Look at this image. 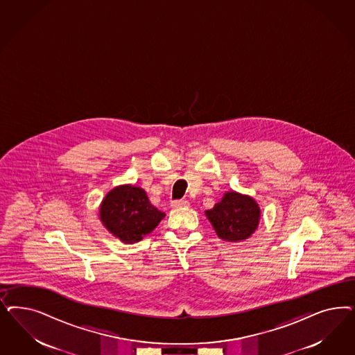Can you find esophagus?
Returning <instances> with one entry per match:
<instances>
[{
	"label": "esophagus",
	"mask_w": 355,
	"mask_h": 355,
	"mask_svg": "<svg viewBox=\"0 0 355 355\" xmlns=\"http://www.w3.org/2000/svg\"><path fill=\"white\" fill-rule=\"evenodd\" d=\"M173 209H180V207H188L189 202L187 200H178V201H173L171 204Z\"/></svg>",
	"instance_id": "obj_1"
}]
</instances>
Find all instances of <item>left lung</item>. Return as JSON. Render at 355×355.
<instances>
[{
  "label": "left lung",
  "mask_w": 355,
  "mask_h": 355,
  "mask_svg": "<svg viewBox=\"0 0 355 355\" xmlns=\"http://www.w3.org/2000/svg\"><path fill=\"white\" fill-rule=\"evenodd\" d=\"M205 216L219 239L229 243L244 241L254 234L261 219V209L256 200L236 191L226 192Z\"/></svg>",
  "instance_id": "8db88e82"
}]
</instances>
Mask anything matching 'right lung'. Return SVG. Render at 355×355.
Returning a JSON list of instances; mask_svg holds the SVG:
<instances>
[{
	"label": "right lung",
	"instance_id": "obj_1",
	"mask_svg": "<svg viewBox=\"0 0 355 355\" xmlns=\"http://www.w3.org/2000/svg\"><path fill=\"white\" fill-rule=\"evenodd\" d=\"M164 217L166 214L150 202L145 189L132 184L114 187L99 205L102 225L125 244L142 241Z\"/></svg>",
	"mask_w": 355,
	"mask_h": 355
}]
</instances>
